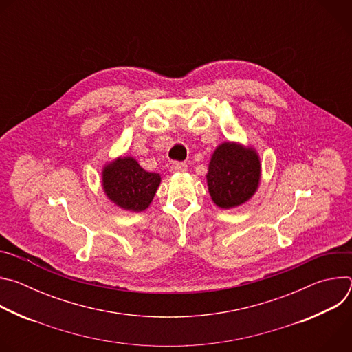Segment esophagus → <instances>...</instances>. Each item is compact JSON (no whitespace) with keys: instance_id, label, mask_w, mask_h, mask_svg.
Returning a JSON list of instances; mask_svg holds the SVG:
<instances>
[{"instance_id":"1","label":"esophagus","mask_w":352,"mask_h":352,"mask_svg":"<svg viewBox=\"0 0 352 352\" xmlns=\"http://www.w3.org/2000/svg\"><path fill=\"white\" fill-rule=\"evenodd\" d=\"M188 166L182 162H173L171 163V171L173 173H182V171H186Z\"/></svg>"}]
</instances>
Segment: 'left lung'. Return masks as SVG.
<instances>
[{"instance_id": "obj_1", "label": "left lung", "mask_w": 352, "mask_h": 352, "mask_svg": "<svg viewBox=\"0 0 352 352\" xmlns=\"http://www.w3.org/2000/svg\"><path fill=\"white\" fill-rule=\"evenodd\" d=\"M209 193L221 209L236 208L252 197L261 182L256 150L235 142L217 146L206 175Z\"/></svg>"}]
</instances>
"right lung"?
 Masks as SVG:
<instances>
[{
	"mask_svg": "<svg viewBox=\"0 0 352 352\" xmlns=\"http://www.w3.org/2000/svg\"><path fill=\"white\" fill-rule=\"evenodd\" d=\"M102 182L104 193L118 208L143 212L152 204L162 178L144 171L133 157L126 156L104 166Z\"/></svg>",
	"mask_w": 352,
	"mask_h": 352,
	"instance_id": "obj_1",
	"label": "right lung"
}]
</instances>
